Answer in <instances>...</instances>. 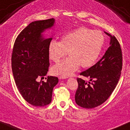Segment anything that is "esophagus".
<instances>
[{"mask_svg":"<svg viewBox=\"0 0 130 130\" xmlns=\"http://www.w3.org/2000/svg\"><path fill=\"white\" fill-rule=\"evenodd\" d=\"M68 78V76H66V75H60V76H59V79H65V78Z\"/></svg>","mask_w":130,"mask_h":130,"instance_id":"obj_1","label":"esophagus"}]
</instances>
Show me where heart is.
Segmentation results:
<instances>
[{"label": "heart", "instance_id": "heart-1", "mask_svg": "<svg viewBox=\"0 0 130 130\" xmlns=\"http://www.w3.org/2000/svg\"><path fill=\"white\" fill-rule=\"evenodd\" d=\"M104 43V36L100 30L79 27L63 35L60 42L52 40L48 46L49 57L58 62L66 55L69 58L52 68L55 75H69L78 69L88 68L95 63Z\"/></svg>", "mask_w": 130, "mask_h": 130}]
</instances>
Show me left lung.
<instances>
[{
	"label": "left lung",
	"mask_w": 130,
	"mask_h": 130,
	"mask_svg": "<svg viewBox=\"0 0 130 130\" xmlns=\"http://www.w3.org/2000/svg\"><path fill=\"white\" fill-rule=\"evenodd\" d=\"M110 37V46L98 62L80 75L90 78L87 82L77 78L78 88L75 93L76 104L82 107L92 109L104 103L116 88L122 69L120 45L114 36Z\"/></svg>",
	"instance_id": "1"
}]
</instances>
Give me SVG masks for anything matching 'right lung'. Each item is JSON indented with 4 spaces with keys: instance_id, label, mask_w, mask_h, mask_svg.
Segmentation results:
<instances>
[{
    "instance_id": "1",
    "label": "right lung",
    "mask_w": 130,
    "mask_h": 130,
    "mask_svg": "<svg viewBox=\"0 0 130 130\" xmlns=\"http://www.w3.org/2000/svg\"><path fill=\"white\" fill-rule=\"evenodd\" d=\"M54 23L53 18L30 23L18 35L13 48L11 69L17 88L27 103L38 107L51 103L53 87L58 82V77L53 76H48L46 82L36 80L48 71L52 38L44 39L42 33Z\"/></svg>"
}]
</instances>
